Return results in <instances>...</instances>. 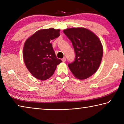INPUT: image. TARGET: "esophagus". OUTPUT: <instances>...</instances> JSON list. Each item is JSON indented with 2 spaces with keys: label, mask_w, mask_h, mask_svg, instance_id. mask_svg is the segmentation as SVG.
<instances>
[{
  "label": "esophagus",
  "mask_w": 124,
  "mask_h": 124,
  "mask_svg": "<svg viewBox=\"0 0 124 124\" xmlns=\"http://www.w3.org/2000/svg\"><path fill=\"white\" fill-rule=\"evenodd\" d=\"M62 61L63 62H66V57H63L62 58Z\"/></svg>",
  "instance_id": "esophagus-1"
}]
</instances>
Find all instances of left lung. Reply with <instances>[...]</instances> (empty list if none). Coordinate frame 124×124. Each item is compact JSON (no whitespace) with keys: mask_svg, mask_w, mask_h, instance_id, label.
Instances as JSON below:
<instances>
[{"mask_svg":"<svg viewBox=\"0 0 124 124\" xmlns=\"http://www.w3.org/2000/svg\"><path fill=\"white\" fill-rule=\"evenodd\" d=\"M63 33L72 42L75 58L68 66L78 79H87L99 68L103 56V47L98 38L85 28L64 29Z\"/></svg>","mask_w":124,"mask_h":124,"instance_id":"left-lung-1","label":"left lung"}]
</instances>
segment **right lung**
<instances>
[{
  "label": "right lung",
  "mask_w": 124,
  "mask_h": 124,
  "mask_svg": "<svg viewBox=\"0 0 124 124\" xmlns=\"http://www.w3.org/2000/svg\"><path fill=\"white\" fill-rule=\"evenodd\" d=\"M60 29H41L27 39L23 50V57L28 70L37 79L50 78L58 64L62 61L56 57L50 43L60 36Z\"/></svg>",
  "instance_id": "obj_1"
}]
</instances>
